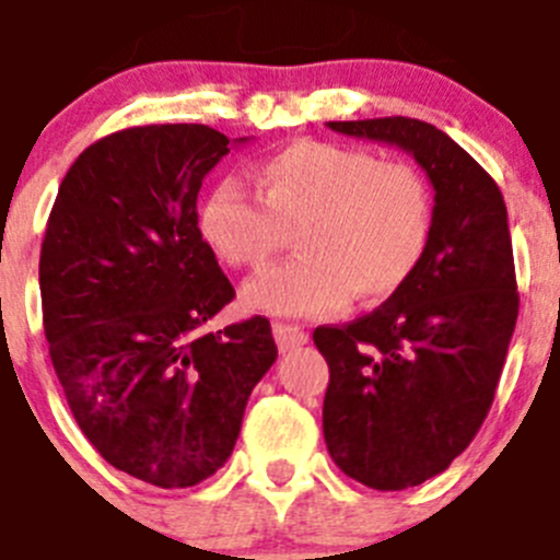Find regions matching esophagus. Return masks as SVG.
I'll return each instance as SVG.
<instances>
[{
  "mask_svg": "<svg viewBox=\"0 0 560 560\" xmlns=\"http://www.w3.org/2000/svg\"><path fill=\"white\" fill-rule=\"evenodd\" d=\"M273 336H276V345H279L281 352H290L295 347H303L308 341V334L303 328L292 323H273Z\"/></svg>",
  "mask_w": 560,
  "mask_h": 560,
  "instance_id": "1",
  "label": "esophagus"
}]
</instances>
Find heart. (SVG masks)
<instances>
[{"instance_id":"heart-1","label":"heart","mask_w":560,"mask_h":560,"mask_svg":"<svg viewBox=\"0 0 560 560\" xmlns=\"http://www.w3.org/2000/svg\"><path fill=\"white\" fill-rule=\"evenodd\" d=\"M259 197L224 177L199 205V235L221 262L259 270L295 230L301 257L246 287L252 308L325 317L383 301L412 279L435 235V194L405 161L334 142H295L252 166Z\"/></svg>"}]
</instances>
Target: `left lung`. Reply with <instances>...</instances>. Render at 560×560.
Returning <instances> with one entry per match:
<instances>
[{"label":"left lung","mask_w":560,"mask_h":560,"mask_svg":"<svg viewBox=\"0 0 560 560\" xmlns=\"http://www.w3.org/2000/svg\"><path fill=\"white\" fill-rule=\"evenodd\" d=\"M328 128L396 144L435 188V235L412 279L374 312L314 330L330 369V459L372 490H405L443 474L495 399L520 308L506 202L435 125L377 117Z\"/></svg>","instance_id":"obj_1"}]
</instances>
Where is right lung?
Listing matches in <instances>:
<instances>
[{
	"instance_id": "right-lung-1",
	"label": "right lung",
	"mask_w": 560,
	"mask_h": 560,
	"mask_svg": "<svg viewBox=\"0 0 560 560\" xmlns=\"http://www.w3.org/2000/svg\"><path fill=\"white\" fill-rule=\"evenodd\" d=\"M226 153L208 125L103 136L65 175L40 248L43 328L75 424L108 465L164 490L230 459L279 355L265 317L205 330L235 298L197 224Z\"/></svg>"
}]
</instances>
